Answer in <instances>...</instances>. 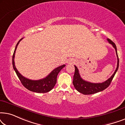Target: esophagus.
Instances as JSON below:
<instances>
[{
  "mask_svg": "<svg viewBox=\"0 0 125 125\" xmlns=\"http://www.w3.org/2000/svg\"><path fill=\"white\" fill-rule=\"evenodd\" d=\"M75 62V60L73 59H70L67 61V63L68 64H72Z\"/></svg>",
  "mask_w": 125,
  "mask_h": 125,
  "instance_id": "esophagus-1",
  "label": "esophagus"
}]
</instances>
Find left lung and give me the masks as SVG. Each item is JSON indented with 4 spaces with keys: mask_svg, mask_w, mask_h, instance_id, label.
<instances>
[{
    "mask_svg": "<svg viewBox=\"0 0 125 125\" xmlns=\"http://www.w3.org/2000/svg\"><path fill=\"white\" fill-rule=\"evenodd\" d=\"M107 40L114 48L115 50L116 54H117V66L115 72H114V73L113 74L112 76L109 79H107L106 81H104L102 83H92L83 80L81 77V76H80L79 71H78L77 67L76 65H74L75 72L74 76H73V84L74 85V88H76V89L78 92H79L80 93L83 94L88 95L98 93L99 92H101L102 90H105V89H106L110 85L113 78L115 76V73L117 72L119 67V59L117 54V47H116L115 44L110 39H107Z\"/></svg>",
    "mask_w": 125,
    "mask_h": 125,
    "instance_id": "left-lung-1",
    "label": "left lung"
}]
</instances>
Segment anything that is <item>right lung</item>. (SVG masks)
I'll list each match as a JSON object with an SVG mask.
<instances>
[{"label":"right lung","mask_w":125,"mask_h":125,"mask_svg":"<svg viewBox=\"0 0 125 125\" xmlns=\"http://www.w3.org/2000/svg\"><path fill=\"white\" fill-rule=\"evenodd\" d=\"M23 39V38H21L17 43L14 52H13L12 56V65L13 69L16 72L17 76L19 78L22 84L28 90L31 92H36V93H47V92L51 91L55 86L56 82H57V77L58 74L61 70L65 66V65H62L55 68L46 77L42 78V79L39 80H32L24 77L17 70L16 66L15 65L14 61L15 52H16L17 47H18L19 42Z\"/></svg>","instance_id":"right-lung-1"}]
</instances>
